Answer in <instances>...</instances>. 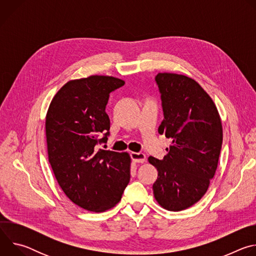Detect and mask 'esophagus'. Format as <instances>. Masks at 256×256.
<instances>
[{"label": "esophagus", "mask_w": 256, "mask_h": 256, "mask_svg": "<svg viewBox=\"0 0 256 256\" xmlns=\"http://www.w3.org/2000/svg\"><path fill=\"white\" fill-rule=\"evenodd\" d=\"M130 157H132V161L136 162V163H144V162H146V155L144 153L132 152L130 154Z\"/></svg>", "instance_id": "obj_1"}]
</instances>
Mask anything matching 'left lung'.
Segmentation results:
<instances>
[{
  "label": "left lung",
  "instance_id": "left-lung-1",
  "mask_svg": "<svg viewBox=\"0 0 256 256\" xmlns=\"http://www.w3.org/2000/svg\"><path fill=\"white\" fill-rule=\"evenodd\" d=\"M155 81L164 112L158 132L172 138V144L163 160L148 159L158 171L153 192L162 208L178 212L206 192L218 167L223 128L214 101L196 81L173 72H159Z\"/></svg>",
  "mask_w": 256,
  "mask_h": 256
}]
</instances>
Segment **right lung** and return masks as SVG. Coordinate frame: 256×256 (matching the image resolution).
Listing matches in <instances>:
<instances>
[{
    "label": "right lung",
    "mask_w": 256,
    "mask_h": 256,
    "mask_svg": "<svg viewBox=\"0 0 256 256\" xmlns=\"http://www.w3.org/2000/svg\"><path fill=\"white\" fill-rule=\"evenodd\" d=\"M124 85L110 76L70 80L54 95L46 114L48 161L58 184L72 202L90 212L114 208L130 182L128 153L96 147L109 136V94Z\"/></svg>",
    "instance_id": "1"
}]
</instances>
